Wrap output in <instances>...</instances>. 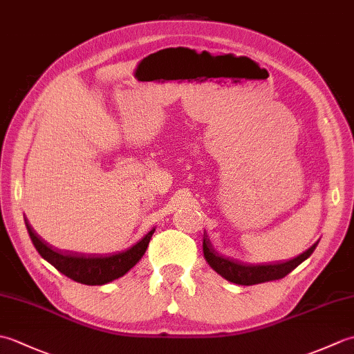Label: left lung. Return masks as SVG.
I'll use <instances>...</instances> for the list:
<instances>
[{"label": "left lung", "mask_w": 354, "mask_h": 354, "mask_svg": "<svg viewBox=\"0 0 354 354\" xmlns=\"http://www.w3.org/2000/svg\"><path fill=\"white\" fill-rule=\"evenodd\" d=\"M318 246V242L313 243L309 250L299 254L298 257L292 259L284 263H263V265H248L239 260H232L228 257H223L209 243V240L204 236V257L208 261L217 274H221L228 281L242 284V286H252L259 283H266L272 280H280L288 274H290L299 263H303L306 259L310 257V254Z\"/></svg>", "instance_id": "obj_1"}]
</instances>
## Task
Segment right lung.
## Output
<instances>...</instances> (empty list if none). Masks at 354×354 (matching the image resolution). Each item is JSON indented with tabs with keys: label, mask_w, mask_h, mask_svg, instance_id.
<instances>
[{
	"label": "right lung",
	"mask_w": 354,
	"mask_h": 354,
	"mask_svg": "<svg viewBox=\"0 0 354 354\" xmlns=\"http://www.w3.org/2000/svg\"><path fill=\"white\" fill-rule=\"evenodd\" d=\"M26 227L36 251L41 254L42 259L47 260L59 272H62L64 275L71 278V280L88 286L106 284L123 277L145 255L150 237H152L155 231L150 230L140 242L135 243L124 252L109 255V257H97V255H82L57 251L36 234V231L32 228V225L28 223L27 219Z\"/></svg>",
	"instance_id": "add662e5"
}]
</instances>
